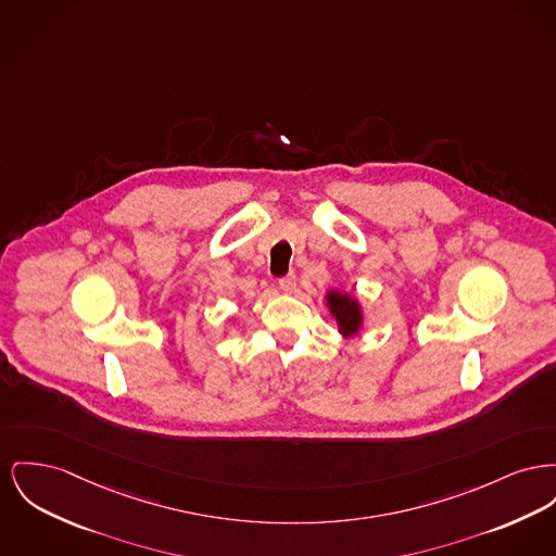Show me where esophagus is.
<instances>
[{
  "mask_svg": "<svg viewBox=\"0 0 556 556\" xmlns=\"http://www.w3.org/2000/svg\"><path fill=\"white\" fill-rule=\"evenodd\" d=\"M277 286H279V290L281 292H286V294H292L295 290V275L294 273H290V275H286V277H281L279 281H277Z\"/></svg>",
  "mask_w": 556,
  "mask_h": 556,
  "instance_id": "obj_1",
  "label": "esophagus"
}]
</instances>
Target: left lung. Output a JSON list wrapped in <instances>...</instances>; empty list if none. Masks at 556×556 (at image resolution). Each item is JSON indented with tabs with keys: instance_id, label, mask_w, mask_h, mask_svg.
<instances>
[{
	"instance_id": "8db88e82",
	"label": "left lung",
	"mask_w": 556,
	"mask_h": 556,
	"mask_svg": "<svg viewBox=\"0 0 556 556\" xmlns=\"http://www.w3.org/2000/svg\"><path fill=\"white\" fill-rule=\"evenodd\" d=\"M329 313L336 317L338 329L342 336L351 338L355 336L363 324V313H361L359 302L357 298L351 294H342L338 290H331L326 295Z\"/></svg>"
}]
</instances>
